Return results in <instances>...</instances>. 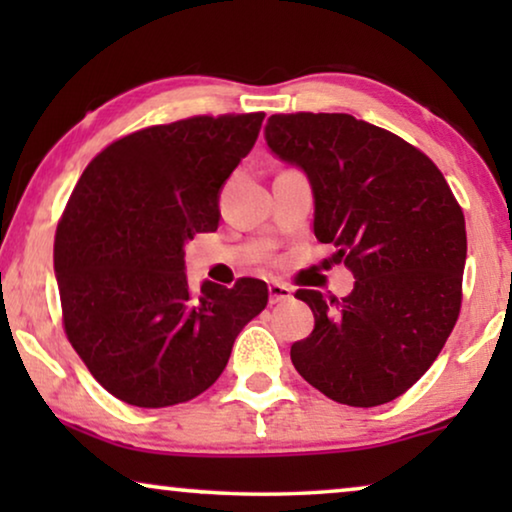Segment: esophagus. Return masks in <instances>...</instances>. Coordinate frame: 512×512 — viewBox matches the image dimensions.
<instances>
[{
  "label": "esophagus",
  "instance_id": "obj_1",
  "mask_svg": "<svg viewBox=\"0 0 512 512\" xmlns=\"http://www.w3.org/2000/svg\"><path fill=\"white\" fill-rule=\"evenodd\" d=\"M268 291H270V303L275 305V303H284V300H291V289L286 284H279V282H272L270 286H268Z\"/></svg>",
  "mask_w": 512,
  "mask_h": 512
}]
</instances>
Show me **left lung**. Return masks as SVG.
I'll list each match as a JSON object with an SVG mask.
<instances>
[{
	"label": "left lung",
	"instance_id": "8db88e82",
	"mask_svg": "<svg viewBox=\"0 0 512 512\" xmlns=\"http://www.w3.org/2000/svg\"><path fill=\"white\" fill-rule=\"evenodd\" d=\"M275 156L314 193V235L354 275L345 298L298 289L314 331L291 345L300 375L333 401L375 408L436 361L461 310L466 221L436 163L349 114H275Z\"/></svg>",
	"mask_w": 512,
	"mask_h": 512
}]
</instances>
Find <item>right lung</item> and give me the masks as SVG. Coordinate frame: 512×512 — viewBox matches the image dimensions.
I'll return each instance as SVG.
<instances>
[{"label": "right lung", "instance_id": "right-lung-1", "mask_svg": "<svg viewBox=\"0 0 512 512\" xmlns=\"http://www.w3.org/2000/svg\"><path fill=\"white\" fill-rule=\"evenodd\" d=\"M265 114L191 116L111 142L90 160L55 230L62 326L90 375L137 408L200 396L268 284L186 282L184 244L219 228V193Z\"/></svg>", "mask_w": 512, "mask_h": 512}]
</instances>
